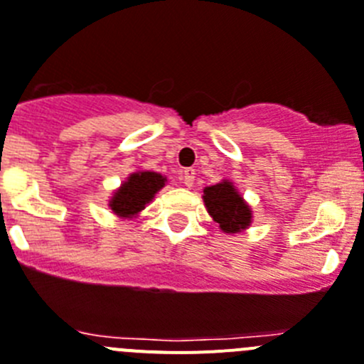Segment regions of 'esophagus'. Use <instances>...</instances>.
<instances>
[{"mask_svg": "<svg viewBox=\"0 0 364 364\" xmlns=\"http://www.w3.org/2000/svg\"><path fill=\"white\" fill-rule=\"evenodd\" d=\"M193 179H196V171L193 168H185L183 171V183L190 188L193 185Z\"/></svg>", "mask_w": 364, "mask_h": 364, "instance_id": "34e87169", "label": "esophagus"}]
</instances>
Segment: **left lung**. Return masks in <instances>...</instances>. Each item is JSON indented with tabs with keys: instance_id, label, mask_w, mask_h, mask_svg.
Here are the masks:
<instances>
[{
	"instance_id": "1",
	"label": "left lung",
	"mask_w": 364,
	"mask_h": 364,
	"mask_svg": "<svg viewBox=\"0 0 364 364\" xmlns=\"http://www.w3.org/2000/svg\"><path fill=\"white\" fill-rule=\"evenodd\" d=\"M203 200L208 213L218 224L220 231L236 235L252 224V208L249 206L235 183L222 179L217 185L206 186L203 190Z\"/></svg>"
}]
</instances>
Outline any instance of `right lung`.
<instances>
[{
  "mask_svg": "<svg viewBox=\"0 0 364 364\" xmlns=\"http://www.w3.org/2000/svg\"><path fill=\"white\" fill-rule=\"evenodd\" d=\"M167 178L154 171H135L114 190L108 199V208L115 217L122 220H132L139 217L140 211L146 210L147 204L154 199L158 192L165 186Z\"/></svg>",
  "mask_w": 364,
  "mask_h": 364,
  "instance_id": "add662e5",
  "label": "right lung"
}]
</instances>
